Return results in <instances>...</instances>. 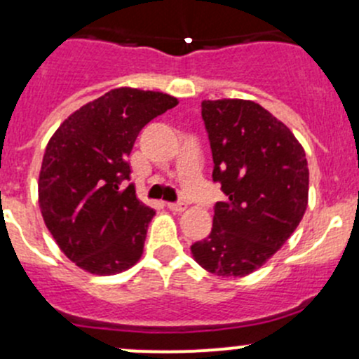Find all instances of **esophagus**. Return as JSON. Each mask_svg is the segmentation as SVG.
I'll list each match as a JSON object with an SVG mask.
<instances>
[{
	"mask_svg": "<svg viewBox=\"0 0 359 359\" xmlns=\"http://www.w3.org/2000/svg\"><path fill=\"white\" fill-rule=\"evenodd\" d=\"M168 210L173 213H182L186 212V205H182V203H168Z\"/></svg>",
	"mask_w": 359,
	"mask_h": 359,
	"instance_id": "1",
	"label": "esophagus"
}]
</instances>
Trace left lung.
Masks as SVG:
<instances>
[{
	"label": "left lung",
	"mask_w": 359,
	"mask_h": 359,
	"mask_svg": "<svg viewBox=\"0 0 359 359\" xmlns=\"http://www.w3.org/2000/svg\"><path fill=\"white\" fill-rule=\"evenodd\" d=\"M215 205L212 233L191 247L208 273L243 278L262 267L302 220L309 200L306 151L283 121L253 100H203Z\"/></svg>",
	"instance_id": "obj_1"
}]
</instances>
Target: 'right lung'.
<instances>
[{"mask_svg": "<svg viewBox=\"0 0 359 359\" xmlns=\"http://www.w3.org/2000/svg\"><path fill=\"white\" fill-rule=\"evenodd\" d=\"M179 104L153 90L121 86L85 104L60 123L46 144L38 180L43 220L64 255L99 276L140 260L156 215L137 200L128 158L140 130Z\"/></svg>", "mask_w": 359, "mask_h": 359, "instance_id": "add662e5", "label": "right lung"}]
</instances>
